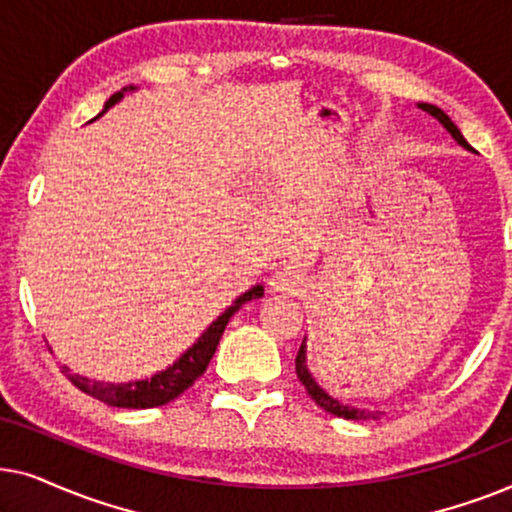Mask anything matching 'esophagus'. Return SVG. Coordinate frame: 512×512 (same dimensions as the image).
I'll return each instance as SVG.
<instances>
[{
	"label": "esophagus",
	"mask_w": 512,
	"mask_h": 512,
	"mask_svg": "<svg viewBox=\"0 0 512 512\" xmlns=\"http://www.w3.org/2000/svg\"><path fill=\"white\" fill-rule=\"evenodd\" d=\"M300 286H303V277L289 268L275 272L270 279V289L275 293H298Z\"/></svg>",
	"instance_id": "obj_1"
}]
</instances>
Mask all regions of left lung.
<instances>
[{
	"label": "left lung",
	"instance_id": "obj_1",
	"mask_svg": "<svg viewBox=\"0 0 512 512\" xmlns=\"http://www.w3.org/2000/svg\"><path fill=\"white\" fill-rule=\"evenodd\" d=\"M419 109H424L426 114H431L433 118H438V121L443 123V128H445L447 132H450V135H452L454 139H457V142H459L461 146H464V149L471 151V144L466 142L464 135H461L457 125L452 123V118L447 116L443 109H438L436 104H426V102L419 104ZM296 373H298V380L303 382V387H305L307 394L312 396V401L317 403L319 408H324L326 412H331V415H335V417H342V419H368V417H373V419H375L377 412H366V410L352 408V405H342L340 401H335L333 396H328L326 391L321 389L317 382H314V377L310 375V370H307V363H305V340H303V345H300V349H298V356H296Z\"/></svg>",
	"mask_w": 512,
	"mask_h": 512
}]
</instances>
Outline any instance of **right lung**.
I'll use <instances>...</instances> for the list:
<instances>
[{
    "instance_id": "1",
    "label": "right lung",
    "mask_w": 512,
    "mask_h": 512,
    "mask_svg": "<svg viewBox=\"0 0 512 512\" xmlns=\"http://www.w3.org/2000/svg\"><path fill=\"white\" fill-rule=\"evenodd\" d=\"M125 90H135V86L123 88V90H118V93L111 95L107 104H104L102 114L114 107L116 102L123 100ZM261 296H263V286L261 284L251 286V289L247 293H242V296L237 298L219 319L209 324L207 331L202 333L198 340H195L193 347H188L170 368L160 370V373L149 377V380H137V382H128V384H109V382L88 380V377H81V375H69V380H72L74 387L81 389L83 394L93 396V398H97V401H102L107 405H114V408L142 410V408H158V405L170 403L179 394H184V391L191 387V384L198 380L202 373H205L209 361H212V356L216 352V345H219L221 335H223V331H226L230 317H233V314L240 310L244 303H249V300L261 298Z\"/></svg>"
}]
</instances>
